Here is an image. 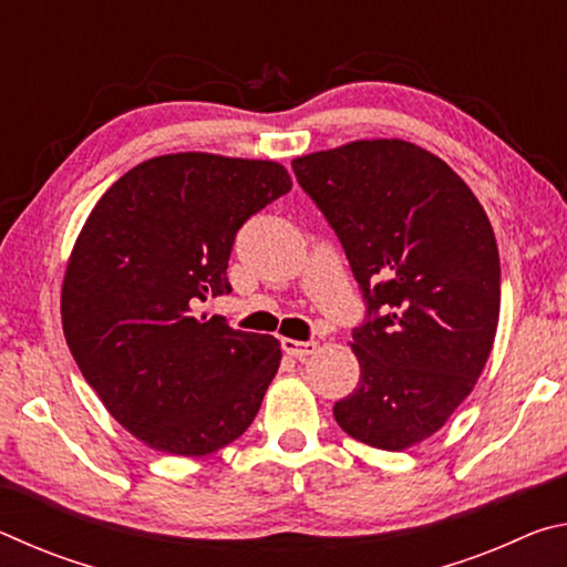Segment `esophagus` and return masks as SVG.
Instances as JSON below:
<instances>
[{
    "instance_id": "34e87169",
    "label": "esophagus",
    "mask_w": 567,
    "mask_h": 567,
    "mask_svg": "<svg viewBox=\"0 0 567 567\" xmlns=\"http://www.w3.org/2000/svg\"><path fill=\"white\" fill-rule=\"evenodd\" d=\"M282 350L290 354V358L305 360V358H310V354H315V350H318V342H315V340H290V338H285L282 340Z\"/></svg>"
}]
</instances>
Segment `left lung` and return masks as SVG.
I'll return each mask as SVG.
<instances>
[{
  "instance_id": "8db88e82",
  "label": "left lung",
  "mask_w": 567,
  "mask_h": 567,
  "mask_svg": "<svg viewBox=\"0 0 567 567\" xmlns=\"http://www.w3.org/2000/svg\"><path fill=\"white\" fill-rule=\"evenodd\" d=\"M292 169L368 300L350 342L360 382L334 402V420L400 453L445 425L491 358L501 318L491 219L443 159L405 140H358Z\"/></svg>"
}]
</instances>
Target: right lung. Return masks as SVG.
Returning <instances> with one entry per match:
<instances>
[{"mask_svg": "<svg viewBox=\"0 0 567 567\" xmlns=\"http://www.w3.org/2000/svg\"><path fill=\"white\" fill-rule=\"evenodd\" d=\"M290 189L280 162L177 152L132 167L84 223L62 282L64 338L102 405L147 447L217 453L260 410L280 342L197 305L233 290L237 229Z\"/></svg>", "mask_w": 567, "mask_h": 567, "instance_id": "1", "label": "right lung"}]
</instances>
